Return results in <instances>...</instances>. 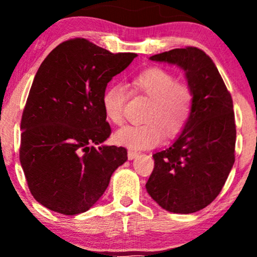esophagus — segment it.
I'll list each match as a JSON object with an SVG mask.
<instances>
[{
    "mask_svg": "<svg viewBox=\"0 0 257 257\" xmlns=\"http://www.w3.org/2000/svg\"><path fill=\"white\" fill-rule=\"evenodd\" d=\"M139 153L137 151H133V150H129L128 151V158L129 159H134L135 157H138Z\"/></svg>",
    "mask_w": 257,
    "mask_h": 257,
    "instance_id": "esophagus-1",
    "label": "esophagus"
}]
</instances>
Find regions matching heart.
<instances>
[{
  "label": "heart",
  "mask_w": 257,
  "mask_h": 257,
  "mask_svg": "<svg viewBox=\"0 0 257 257\" xmlns=\"http://www.w3.org/2000/svg\"><path fill=\"white\" fill-rule=\"evenodd\" d=\"M133 95L150 99L141 124L126 125L114 134V141L133 150L149 149L157 145L166 134L175 138L185 129L191 118L193 94L190 87L178 83L173 73L159 67L144 70L131 82ZM128 91L120 83H113L104 91L102 108L106 118L120 125L124 120L123 111Z\"/></svg>",
  "instance_id": "1"
}]
</instances>
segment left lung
Wrapping results in <instances>:
<instances>
[{"label":"left lung","mask_w":257,"mask_h":257,"mask_svg":"<svg viewBox=\"0 0 257 257\" xmlns=\"http://www.w3.org/2000/svg\"><path fill=\"white\" fill-rule=\"evenodd\" d=\"M178 65L193 94L191 118L175 143L153 155L146 184L152 199L170 213L191 214L219 196L234 164L233 101L214 61L196 47L152 55Z\"/></svg>","instance_id":"8db88e82"}]
</instances>
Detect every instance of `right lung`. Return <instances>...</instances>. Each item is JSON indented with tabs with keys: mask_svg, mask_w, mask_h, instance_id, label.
<instances>
[{
	"mask_svg": "<svg viewBox=\"0 0 257 257\" xmlns=\"http://www.w3.org/2000/svg\"><path fill=\"white\" fill-rule=\"evenodd\" d=\"M135 57L73 38L41 64L23 112L19 157L31 194L49 210L87 211L128 159L124 147L93 144L111 134L101 101L107 83Z\"/></svg>",
	"mask_w": 257,
	"mask_h": 257,
	"instance_id": "1",
	"label": "right lung"
}]
</instances>
